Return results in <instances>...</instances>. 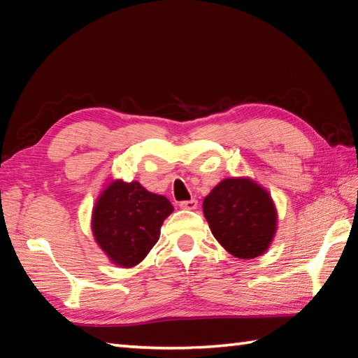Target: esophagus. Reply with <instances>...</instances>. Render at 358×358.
<instances>
[{
    "label": "esophagus",
    "instance_id": "34e87169",
    "mask_svg": "<svg viewBox=\"0 0 358 358\" xmlns=\"http://www.w3.org/2000/svg\"><path fill=\"white\" fill-rule=\"evenodd\" d=\"M196 206H199V201H196V200H186V201H180V208H181V209L192 210V209H196Z\"/></svg>",
    "mask_w": 358,
    "mask_h": 358
}]
</instances>
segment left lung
Returning a JSON list of instances; mask_svg holds the SVG:
<instances>
[{"instance_id": "8db88e82", "label": "left lung", "mask_w": 358, "mask_h": 358, "mask_svg": "<svg viewBox=\"0 0 358 358\" xmlns=\"http://www.w3.org/2000/svg\"><path fill=\"white\" fill-rule=\"evenodd\" d=\"M214 237L237 258L266 252L277 229V212L269 194L249 178H226L203 201Z\"/></svg>"}]
</instances>
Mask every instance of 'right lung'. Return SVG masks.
<instances>
[{
    "mask_svg": "<svg viewBox=\"0 0 358 358\" xmlns=\"http://www.w3.org/2000/svg\"><path fill=\"white\" fill-rule=\"evenodd\" d=\"M173 206L163 195L146 191L140 183L117 180L98 199L92 231L112 263L132 268L159 238V227Z\"/></svg>",
    "mask_w": 358,
    "mask_h": 358,
    "instance_id": "right-lung-1",
    "label": "right lung"
}]
</instances>
